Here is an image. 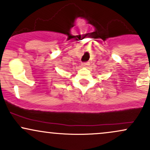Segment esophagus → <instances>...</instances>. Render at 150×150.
<instances>
[{"mask_svg":"<svg viewBox=\"0 0 150 150\" xmlns=\"http://www.w3.org/2000/svg\"><path fill=\"white\" fill-rule=\"evenodd\" d=\"M89 65V62H84V63H82V67H87Z\"/></svg>","mask_w":150,"mask_h":150,"instance_id":"obj_1","label":"esophagus"}]
</instances>
